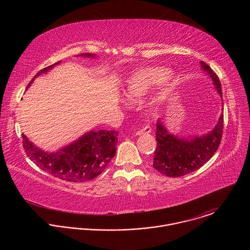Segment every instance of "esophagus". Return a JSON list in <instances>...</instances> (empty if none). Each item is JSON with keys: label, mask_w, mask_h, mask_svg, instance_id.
I'll list each match as a JSON object with an SVG mask.
<instances>
[{"label": "esophagus", "mask_w": 250, "mask_h": 250, "mask_svg": "<svg viewBox=\"0 0 250 250\" xmlns=\"http://www.w3.org/2000/svg\"><path fill=\"white\" fill-rule=\"evenodd\" d=\"M151 131V127L149 126V125H146V126H144L142 128H140L139 130H137V132H136V134L137 135H141V134H147V133H149Z\"/></svg>", "instance_id": "34e87169"}]
</instances>
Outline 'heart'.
Segmentation results:
<instances>
[{"instance_id": "heart-1", "label": "heart", "mask_w": 250, "mask_h": 250, "mask_svg": "<svg viewBox=\"0 0 250 250\" xmlns=\"http://www.w3.org/2000/svg\"><path fill=\"white\" fill-rule=\"evenodd\" d=\"M169 72L162 68H142L133 72L126 80L125 91L130 98H138L155 86L164 83Z\"/></svg>"}]
</instances>
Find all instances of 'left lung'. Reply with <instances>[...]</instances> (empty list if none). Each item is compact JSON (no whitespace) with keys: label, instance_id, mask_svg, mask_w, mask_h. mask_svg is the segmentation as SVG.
Instances as JSON below:
<instances>
[{"label":"left lung","instance_id":"obj_1","mask_svg":"<svg viewBox=\"0 0 250 250\" xmlns=\"http://www.w3.org/2000/svg\"><path fill=\"white\" fill-rule=\"evenodd\" d=\"M202 67L209 74L216 89L223 96L221 82L218 75L205 62ZM224 131V115L217 125L208 133L192 138H179L168 133L162 122L156 125L157 146L154 151L153 167L168 177H180L194 172L206 164L218 150Z\"/></svg>","mask_w":250,"mask_h":250}]
</instances>
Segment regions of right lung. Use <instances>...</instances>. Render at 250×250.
I'll use <instances>...</instances> for the list:
<instances>
[{
    "label": "right lung",
    "instance_id": "obj_1",
    "mask_svg": "<svg viewBox=\"0 0 250 250\" xmlns=\"http://www.w3.org/2000/svg\"><path fill=\"white\" fill-rule=\"evenodd\" d=\"M82 55L92 56L90 53ZM58 63L42 69L27 86ZM21 137L23 149L35 165L61 180L75 183L90 181L99 176L115 156L118 144V131L101 129L87 132L59 151L47 153L35 147L23 134Z\"/></svg>",
    "mask_w": 250,
    "mask_h": 250
}]
</instances>
